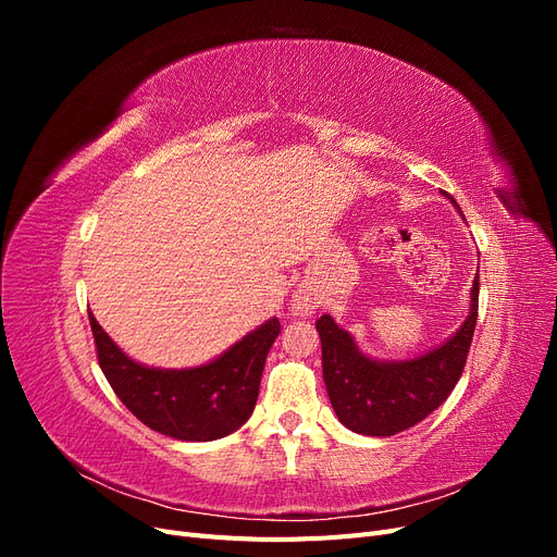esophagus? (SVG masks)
I'll return each instance as SVG.
<instances>
[{
  "label": "esophagus",
  "mask_w": 557,
  "mask_h": 557,
  "mask_svg": "<svg viewBox=\"0 0 557 557\" xmlns=\"http://www.w3.org/2000/svg\"><path fill=\"white\" fill-rule=\"evenodd\" d=\"M315 309V297H311L309 293H297L293 297V313L295 315H311Z\"/></svg>",
  "instance_id": "1"
}]
</instances>
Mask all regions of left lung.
Masks as SVG:
<instances>
[{
  "label": "left lung",
  "mask_w": 557,
  "mask_h": 557,
  "mask_svg": "<svg viewBox=\"0 0 557 557\" xmlns=\"http://www.w3.org/2000/svg\"><path fill=\"white\" fill-rule=\"evenodd\" d=\"M446 197L455 205L450 195ZM476 315L479 274L471 285L469 315L458 332L409 360L369 358L356 336L336 325L332 315H320L315 330L323 346V379L342 425L367 436H393L440 409L462 376Z\"/></svg>",
  "instance_id": "obj_1"
}]
</instances>
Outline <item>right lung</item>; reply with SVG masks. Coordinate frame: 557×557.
<instances>
[{
    "instance_id": "add662e5",
    "label": "right lung",
    "mask_w": 557,
    "mask_h": 557,
    "mask_svg": "<svg viewBox=\"0 0 557 557\" xmlns=\"http://www.w3.org/2000/svg\"><path fill=\"white\" fill-rule=\"evenodd\" d=\"M99 367L144 425L181 442H213L239 430L256 409L267 352L281 332L269 318L207 364L160 369L132 360L88 311Z\"/></svg>"
}]
</instances>
